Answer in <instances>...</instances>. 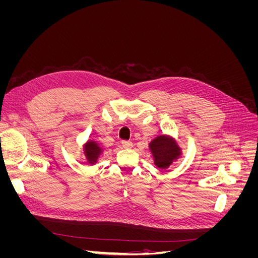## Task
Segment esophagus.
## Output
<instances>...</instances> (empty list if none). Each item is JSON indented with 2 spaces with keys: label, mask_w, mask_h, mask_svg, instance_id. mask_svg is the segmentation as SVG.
Segmentation results:
<instances>
[{
  "label": "esophagus",
  "mask_w": 258,
  "mask_h": 258,
  "mask_svg": "<svg viewBox=\"0 0 258 258\" xmlns=\"http://www.w3.org/2000/svg\"><path fill=\"white\" fill-rule=\"evenodd\" d=\"M121 146L123 148H130V147H132V142H130V141H121Z\"/></svg>",
  "instance_id": "obj_1"
}]
</instances>
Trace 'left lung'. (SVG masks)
I'll list each match as a JSON object with an SVG mask.
<instances>
[{
	"mask_svg": "<svg viewBox=\"0 0 258 258\" xmlns=\"http://www.w3.org/2000/svg\"><path fill=\"white\" fill-rule=\"evenodd\" d=\"M148 148L154 158V165L160 170H167L182 156V148L175 138L169 135L157 136L148 143Z\"/></svg>",
	"mask_w": 258,
	"mask_h": 258,
	"instance_id": "left-lung-1",
	"label": "left lung"
}]
</instances>
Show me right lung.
<instances>
[{"instance_id":"obj_1","label":"right lung","mask_w":258,"mask_h":258,"mask_svg":"<svg viewBox=\"0 0 258 258\" xmlns=\"http://www.w3.org/2000/svg\"><path fill=\"white\" fill-rule=\"evenodd\" d=\"M83 150L85 157L87 159V162L90 166L96 165L99 161L100 156L103 154V148L100 146V144L95 141V140H87L86 143L83 145Z\"/></svg>"}]
</instances>
